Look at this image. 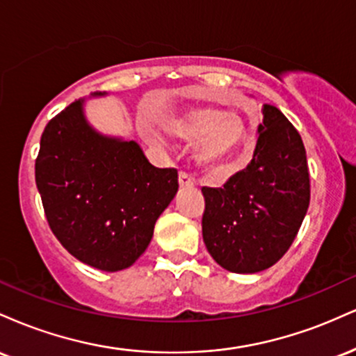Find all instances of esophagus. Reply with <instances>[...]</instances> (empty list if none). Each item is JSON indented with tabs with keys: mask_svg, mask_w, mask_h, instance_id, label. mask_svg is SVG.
Listing matches in <instances>:
<instances>
[{
	"mask_svg": "<svg viewBox=\"0 0 356 356\" xmlns=\"http://www.w3.org/2000/svg\"><path fill=\"white\" fill-rule=\"evenodd\" d=\"M179 184H181L182 187H192L194 186V179H192L187 172H179Z\"/></svg>",
	"mask_w": 356,
	"mask_h": 356,
	"instance_id": "1",
	"label": "esophagus"
}]
</instances>
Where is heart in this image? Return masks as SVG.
<instances>
[{
	"label": "heart",
	"mask_w": 356,
	"mask_h": 356,
	"mask_svg": "<svg viewBox=\"0 0 356 356\" xmlns=\"http://www.w3.org/2000/svg\"><path fill=\"white\" fill-rule=\"evenodd\" d=\"M174 136L195 140L199 138L195 157L206 169L224 172L243 155L251 144V134L238 113L224 112L212 105L189 108L169 124ZM154 144H161L157 134L147 132Z\"/></svg>",
	"instance_id": "b5f03b06"
}]
</instances>
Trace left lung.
Listing matches in <instances>:
<instances>
[{"mask_svg":"<svg viewBox=\"0 0 356 356\" xmlns=\"http://www.w3.org/2000/svg\"><path fill=\"white\" fill-rule=\"evenodd\" d=\"M252 161L222 187H202V238L219 266L248 275L271 268L295 241L309 206L301 136L281 110L263 107Z\"/></svg>","mask_w":356,"mask_h":356,"instance_id":"left-lung-1","label":"left lung"}]
</instances>
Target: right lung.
I'll return each instance as SVG.
<instances>
[{
  "instance_id": "obj_1",
  "label": "right lung",
  "mask_w": 356,
  "mask_h": 356,
  "mask_svg": "<svg viewBox=\"0 0 356 356\" xmlns=\"http://www.w3.org/2000/svg\"><path fill=\"white\" fill-rule=\"evenodd\" d=\"M83 104L75 100L44 127L36 187L61 246L113 273L132 266L149 246L155 220L177 194V170L154 167L136 140L102 136Z\"/></svg>"
}]
</instances>
